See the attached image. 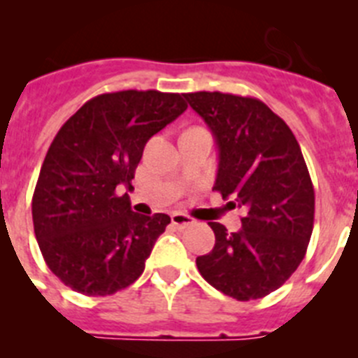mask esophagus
I'll return each mask as SVG.
<instances>
[{"label": "esophagus", "mask_w": 358, "mask_h": 358, "mask_svg": "<svg viewBox=\"0 0 358 358\" xmlns=\"http://www.w3.org/2000/svg\"><path fill=\"white\" fill-rule=\"evenodd\" d=\"M192 224H194V218L189 217V215L179 213V211L172 213V226L179 227V229H185V227L192 226Z\"/></svg>", "instance_id": "34e87169"}]
</instances>
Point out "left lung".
Instances as JSON below:
<instances>
[{
  "label": "left lung",
  "mask_w": 358,
  "mask_h": 358,
  "mask_svg": "<svg viewBox=\"0 0 358 358\" xmlns=\"http://www.w3.org/2000/svg\"><path fill=\"white\" fill-rule=\"evenodd\" d=\"M215 136L213 189L243 211L242 229L208 222L215 248L199 256L201 276L238 301L280 289L303 262L314 229L315 195L296 136L262 100L238 94L186 93Z\"/></svg>",
  "instance_id": "left-lung-1"
}]
</instances>
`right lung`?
Returning <instances> with one entry per match:
<instances>
[{
    "label": "right lung",
    "mask_w": 358,
    "mask_h": 358,
    "mask_svg": "<svg viewBox=\"0 0 358 358\" xmlns=\"http://www.w3.org/2000/svg\"><path fill=\"white\" fill-rule=\"evenodd\" d=\"M185 94L116 91L85 102L57 132L31 199L34 231L53 274L85 296H109L141 276L170 224L134 213L129 195L152 136L186 110Z\"/></svg>",
    "instance_id": "right-lung-1"
}]
</instances>
